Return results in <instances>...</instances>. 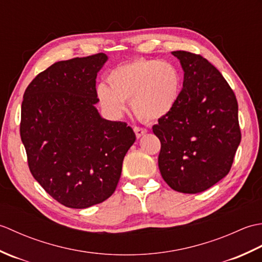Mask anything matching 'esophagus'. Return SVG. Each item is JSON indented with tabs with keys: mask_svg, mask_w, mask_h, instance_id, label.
I'll return each instance as SVG.
<instances>
[{
	"mask_svg": "<svg viewBox=\"0 0 262 262\" xmlns=\"http://www.w3.org/2000/svg\"><path fill=\"white\" fill-rule=\"evenodd\" d=\"M134 132L136 134V137L137 138H141L142 136H144L146 134V129H144V128H141V127H134Z\"/></svg>",
	"mask_w": 262,
	"mask_h": 262,
	"instance_id": "esophagus-1",
	"label": "esophagus"
}]
</instances>
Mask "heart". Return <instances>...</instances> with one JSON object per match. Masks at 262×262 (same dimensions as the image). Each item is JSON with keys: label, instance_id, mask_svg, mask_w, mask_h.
<instances>
[{"label": "heart", "instance_id": "1", "mask_svg": "<svg viewBox=\"0 0 262 262\" xmlns=\"http://www.w3.org/2000/svg\"><path fill=\"white\" fill-rule=\"evenodd\" d=\"M109 86L100 84L97 97L101 107L115 117L132 109L140 118L153 121L168 116L179 100L182 75L178 66L168 60L137 58L116 66L107 76Z\"/></svg>", "mask_w": 262, "mask_h": 262}]
</instances>
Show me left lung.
<instances>
[{
  "instance_id": "1",
  "label": "left lung",
  "mask_w": 262,
  "mask_h": 262,
  "mask_svg": "<svg viewBox=\"0 0 262 262\" xmlns=\"http://www.w3.org/2000/svg\"><path fill=\"white\" fill-rule=\"evenodd\" d=\"M183 71V86L171 113L153 133L161 142L159 169L176 191L207 190L230 172L241 142L237 101L214 65L200 55L171 53Z\"/></svg>"
}]
</instances>
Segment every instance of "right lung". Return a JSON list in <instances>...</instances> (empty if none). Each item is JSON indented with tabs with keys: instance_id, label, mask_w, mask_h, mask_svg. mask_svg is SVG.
I'll use <instances>...</instances> for the list:
<instances>
[{
	"instance_id": "1",
	"label": "right lung",
	"mask_w": 262,
	"mask_h": 262,
	"mask_svg": "<svg viewBox=\"0 0 262 262\" xmlns=\"http://www.w3.org/2000/svg\"><path fill=\"white\" fill-rule=\"evenodd\" d=\"M107 60L103 53L60 60L24 94L20 136L31 174L70 208L91 207L114 193L136 140L129 126L102 118L96 108V79Z\"/></svg>"
}]
</instances>
